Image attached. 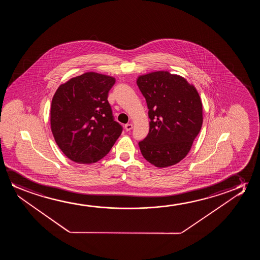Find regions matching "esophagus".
<instances>
[{
	"instance_id": "34e87169",
	"label": "esophagus",
	"mask_w": 260,
	"mask_h": 260,
	"mask_svg": "<svg viewBox=\"0 0 260 260\" xmlns=\"http://www.w3.org/2000/svg\"><path fill=\"white\" fill-rule=\"evenodd\" d=\"M124 128L126 132H129V131L133 128V125H132V123H128V124L125 125Z\"/></svg>"
}]
</instances>
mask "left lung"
<instances>
[{
	"label": "left lung",
	"instance_id": "8db88e82",
	"mask_svg": "<svg viewBox=\"0 0 260 260\" xmlns=\"http://www.w3.org/2000/svg\"><path fill=\"white\" fill-rule=\"evenodd\" d=\"M137 84L149 109V133L139 143L143 156L157 168L178 164L202 128L199 93L186 79L169 71L139 75Z\"/></svg>",
	"mask_w": 260,
	"mask_h": 260
}]
</instances>
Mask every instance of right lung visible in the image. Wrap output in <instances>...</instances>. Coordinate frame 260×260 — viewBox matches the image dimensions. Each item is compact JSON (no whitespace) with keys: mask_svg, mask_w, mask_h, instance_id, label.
<instances>
[{"mask_svg":"<svg viewBox=\"0 0 260 260\" xmlns=\"http://www.w3.org/2000/svg\"><path fill=\"white\" fill-rule=\"evenodd\" d=\"M115 78L88 72L61 84L50 107V128L64 155L77 164L96 162L122 132L107 96Z\"/></svg>","mask_w":260,"mask_h":260,"instance_id":"right-lung-1","label":"right lung"}]
</instances>
